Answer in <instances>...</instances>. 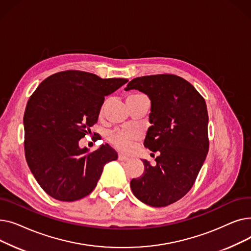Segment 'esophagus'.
Wrapping results in <instances>:
<instances>
[{"label": "esophagus", "instance_id": "esophagus-1", "mask_svg": "<svg viewBox=\"0 0 251 251\" xmlns=\"http://www.w3.org/2000/svg\"><path fill=\"white\" fill-rule=\"evenodd\" d=\"M118 160H119V161H128L129 157H128L127 155H125V154L120 153V154L118 155Z\"/></svg>", "mask_w": 251, "mask_h": 251}]
</instances>
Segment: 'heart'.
I'll return each instance as SVG.
<instances>
[{
	"mask_svg": "<svg viewBox=\"0 0 251 251\" xmlns=\"http://www.w3.org/2000/svg\"><path fill=\"white\" fill-rule=\"evenodd\" d=\"M139 96V95H136ZM135 97V96H132ZM139 134L133 129H118L109 134V140L114 146L124 151H127L132 147L133 141L138 138Z\"/></svg>",
	"mask_w": 251,
	"mask_h": 251,
	"instance_id": "heart-1",
	"label": "heart"
}]
</instances>
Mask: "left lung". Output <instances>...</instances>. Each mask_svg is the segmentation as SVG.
Listing matches in <instances>:
<instances>
[{
  "label": "left lung",
  "mask_w": 251,
  "mask_h": 251,
  "mask_svg": "<svg viewBox=\"0 0 251 251\" xmlns=\"http://www.w3.org/2000/svg\"><path fill=\"white\" fill-rule=\"evenodd\" d=\"M136 89L151 102L144 147L159 151L155 166L147 160L143 174L130 182L143 203L166 206L193 186L208 151V115L204 99L185 79L173 74L137 77L125 90Z\"/></svg>",
  "instance_id": "8db88e82"
}]
</instances>
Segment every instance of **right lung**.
I'll return each instance as SVG.
<instances>
[{
	"label": "right lung",
	"mask_w": 251,
	"mask_h": 251,
	"mask_svg": "<svg viewBox=\"0 0 251 251\" xmlns=\"http://www.w3.org/2000/svg\"><path fill=\"white\" fill-rule=\"evenodd\" d=\"M127 82L68 70L45 79L29 98L23 118L26 162L52 199H83L96 188L103 166L118 159L109 144L88 152L79 140L98 122L104 97Z\"/></svg>",
	"instance_id": "1"
}]
</instances>
